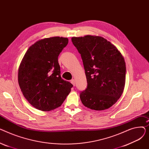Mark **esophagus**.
<instances>
[{
	"mask_svg": "<svg viewBox=\"0 0 149 149\" xmlns=\"http://www.w3.org/2000/svg\"><path fill=\"white\" fill-rule=\"evenodd\" d=\"M70 83H71L74 86L75 85V80L74 79H72L71 80H70Z\"/></svg>",
	"mask_w": 149,
	"mask_h": 149,
	"instance_id": "34e87169",
	"label": "esophagus"
}]
</instances>
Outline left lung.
Wrapping results in <instances>:
<instances>
[{"mask_svg": "<svg viewBox=\"0 0 149 149\" xmlns=\"http://www.w3.org/2000/svg\"><path fill=\"white\" fill-rule=\"evenodd\" d=\"M71 40L81 54L88 82L80 95L83 104L95 111L109 109L124 89L126 67L123 56L102 37L87 35Z\"/></svg>", "mask_w": 149, "mask_h": 149, "instance_id": "1", "label": "left lung"}]
</instances>
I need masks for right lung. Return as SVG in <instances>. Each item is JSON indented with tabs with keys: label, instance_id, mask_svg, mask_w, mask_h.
Returning <instances> with one entry per match:
<instances>
[{
	"label": "right lung",
	"instance_id": "right-lung-1",
	"mask_svg": "<svg viewBox=\"0 0 149 149\" xmlns=\"http://www.w3.org/2000/svg\"><path fill=\"white\" fill-rule=\"evenodd\" d=\"M68 43L66 37L45 38L31 45L19 68L18 82L23 96L34 107L50 111L60 107L73 85L60 75L58 57Z\"/></svg>",
	"mask_w": 149,
	"mask_h": 149
}]
</instances>
